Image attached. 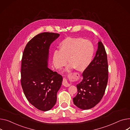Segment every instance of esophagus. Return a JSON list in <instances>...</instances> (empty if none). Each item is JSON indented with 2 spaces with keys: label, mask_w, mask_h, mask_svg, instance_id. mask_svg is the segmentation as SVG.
Returning a JSON list of instances; mask_svg holds the SVG:
<instances>
[{
  "label": "esophagus",
  "mask_w": 130,
  "mask_h": 130,
  "mask_svg": "<svg viewBox=\"0 0 130 130\" xmlns=\"http://www.w3.org/2000/svg\"><path fill=\"white\" fill-rule=\"evenodd\" d=\"M62 84H63V85L65 87H69V86H70L71 85L70 84H69V83H68L67 79H65V78H64V79H63V80Z\"/></svg>",
  "instance_id": "esophagus-1"
}]
</instances>
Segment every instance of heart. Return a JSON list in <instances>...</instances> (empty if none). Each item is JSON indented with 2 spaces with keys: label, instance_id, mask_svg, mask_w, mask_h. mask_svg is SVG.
<instances>
[{
  "label": "heart",
  "instance_id": "b5f03b06",
  "mask_svg": "<svg viewBox=\"0 0 130 130\" xmlns=\"http://www.w3.org/2000/svg\"><path fill=\"white\" fill-rule=\"evenodd\" d=\"M93 55V47L88 40L80 38H67L60 43L58 51L53 54V63L55 67L60 69L70 64L69 69L75 68L83 72L88 68Z\"/></svg>",
  "mask_w": 130,
  "mask_h": 130
}]
</instances>
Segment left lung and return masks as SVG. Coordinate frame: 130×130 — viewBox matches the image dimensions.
I'll list each match as a JSON object with an SVG mask.
<instances>
[{
	"mask_svg": "<svg viewBox=\"0 0 130 130\" xmlns=\"http://www.w3.org/2000/svg\"><path fill=\"white\" fill-rule=\"evenodd\" d=\"M82 81L77 85L78 93L73 98L74 105L83 110L97 105L104 95L108 79V65L105 48L98 42L96 56L83 73Z\"/></svg>",
	"mask_w": 130,
	"mask_h": 130,
	"instance_id": "8db88e82",
	"label": "left lung"
}]
</instances>
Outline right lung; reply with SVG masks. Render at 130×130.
<instances>
[{"label":"right lung","mask_w":130,"mask_h":130,"mask_svg":"<svg viewBox=\"0 0 130 130\" xmlns=\"http://www.w3.org/2000/svg\"><path fill=\"white\" fill-rule=\"evenodd\" d=\"M59 34L43 32L26 45L22 58L21 84L25 97L38 109L46 111L55 105L62 76L47 67L49 48Z\"/></svg>","instance_id":"right-lung-1"}]
</instances>
